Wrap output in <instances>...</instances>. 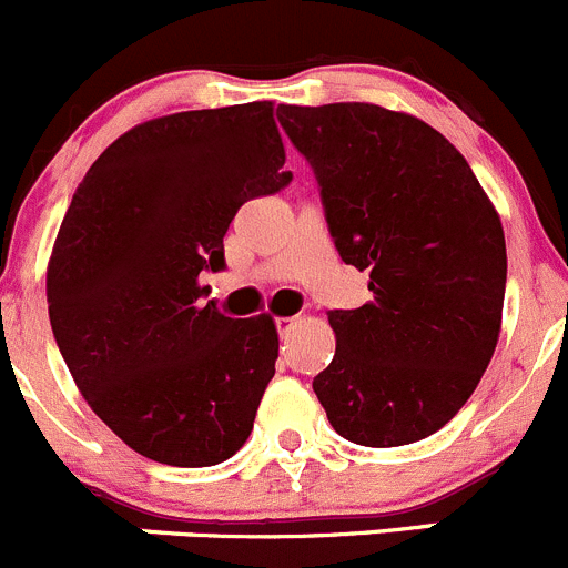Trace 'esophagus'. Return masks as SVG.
<instances>
[{
  "label": "esophagus",
  "mask_w": 568,
  "mask_h": 568,
  "mask_svg": "<svg viewBox=\"0 0 568 568\" xmlns=\"http://www.w3.org/2000/svg\"><path fill=\"white\" fill-rule=\"evenodd\" d=\"M295 323H297V317H278L276 320V328H278V334H290L292 328H295Z\"/></svg>",
  "instance_id": "esophagus-1"
}]
</instances>
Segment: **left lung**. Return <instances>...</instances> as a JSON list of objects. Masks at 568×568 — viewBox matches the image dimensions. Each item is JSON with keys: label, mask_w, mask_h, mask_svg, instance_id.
Instances as JSON below:
<instances>
[{"label": "left lung", "mask_w": 568, "mask_h": 568, "mask_svg": "<svg viewBox=\"0 0 568 568\" xmlns=\"http://www.w3.org/2000/svg\"><path fill=\"white\" fill-rule=\"evenodd\" d=\"M308 160L345 265L373 301L334 308V362L312 381L347 442L400 447L436 434L469 400L503 323L505 237L462 151L378 104H278Z\"/></svg>", "instance_id": "1"}]
</instances>
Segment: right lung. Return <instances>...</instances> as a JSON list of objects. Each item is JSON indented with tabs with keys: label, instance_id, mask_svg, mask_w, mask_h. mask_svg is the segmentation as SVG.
Here are the masks:
<instances>
[{
	"label": "right lung",
	"instance_id": "1",
	"mask_svg": "<svg viewBox=\"0 0 568 568\" xmlns=\"http://www.w3.org/2000/svg\"><path fill=\"white\" fill-rule=\"evenodd\" d=\"M271 101L154 118L77 187L47 273L60 353L95 417L134 453L212 467L254 430L276 375L273 317L206 301L240 206L292 182Z\"/></svg>",
	"mask_w": 568,
	"mask_h": 568
}]
</instances>
